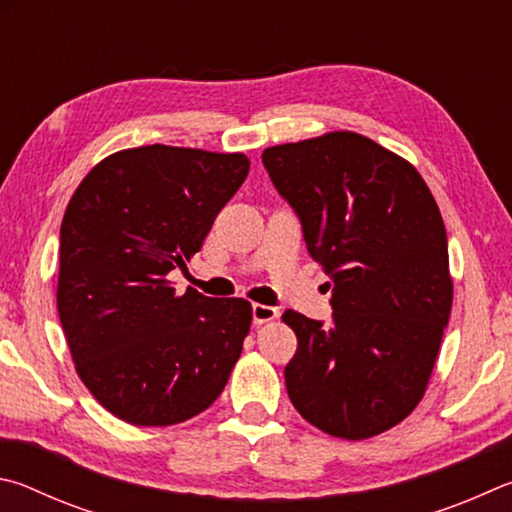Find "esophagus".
<instances>
[{"label": "esophagus", "instance_id": "34e87169", "mask_svg": "<svg viewBox=\"0 0 512 512\" xmlns=\"http://www.w3.org/2000/svg\"><path fill=\"white\" fill-rule=\"evenodd\" d=\"M251 315H254V324H267V321H274L279 317V310L272 308V306H263V303H254V308H251Z\"/></svg>", "mask_w": 512, "mask_h": 512}]
</instances>
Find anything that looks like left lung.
I'll list each match as a JSON object with an SVG mask.
<instances>
[{
  "mask_svg": "<svg viewBox=\"0 0 512 512\" xmlns=\"http://www.w3.org/2000/svg\"><path fill=\"white\" fill-rule=\"evenodd\" d=\"M333 288V324L294 310L285 366L294 409L321 432L364 441L423 400L454 283L438 204L414 164L351 130L263 150Z\"/></svg>",
  "mask_w": 512,
  "mask_h": 512,
  "instance_id": "8db88e82",
  "label": "left lung"
}]
</instances>
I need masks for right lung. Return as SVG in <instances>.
Instances as JSON below:
<instances>
[{
  "label": "right lung",
  "instance_id": "1",
  "mask_svg": "<svg viewBox=\"0 0 512 512\" xmlns=\"http://www.w3.org/2000/svg\"><path fill=\"white\" fill-rule=\"evenodd\" d=\"M249 173L242 152L155 143L89 170L60 227L58 315L78 378L112 416L168 427L209 409L249 335L251 303L177 294Z\"/></svg>",
  "mask_w": 512,
  "mask_h": 512
}]
</instances>
